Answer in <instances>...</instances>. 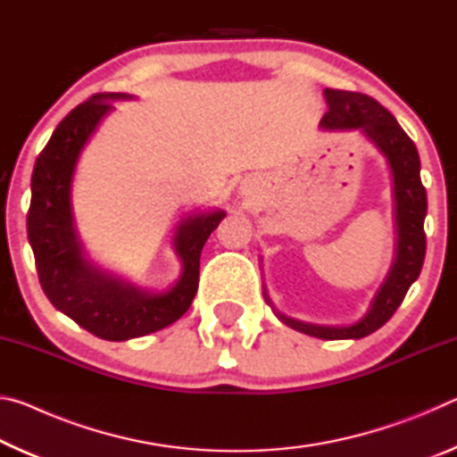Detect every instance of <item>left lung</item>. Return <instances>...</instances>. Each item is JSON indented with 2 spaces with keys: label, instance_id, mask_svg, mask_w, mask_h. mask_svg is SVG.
I'll use <instances>...</instances> for the list:
<instances>
[{
  "label": "left lung",
  "instance_id": "obj_1",
  "mask_svg": "<svg viewBox=\"0 0 457 457\" xmlns=\"http://www.w3.org/2000/svg\"><path fill=\"white\" fill-rule=\"evenodd\" d=\"M324 96L328 103V112L320 120L324 129H361L389 159L393 183H395V262H393L386 280L378 288L370 311L357 324H351V327H319V324H306L288 319L284 314H276L290 328L316 338H362L381 328L395 314L399 304L403 303L409 286L421 272L425 260L423 220L428 213V193H425L421 183V163L415 143L385 106L378 104L375 98L361 95V92L327 88Z\"/></svg>",
  "mask_w": 457,
  "mask_h": 457
}]
</instances>
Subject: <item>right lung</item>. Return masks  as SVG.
I'll use <instances>...</instances> for the list:
<instances>
[{"instance_id":"right-lung-1","label":"right lung","mask_w":457,"mask_h":457,"mask_svg":"<svg viewBox=\"0 0 457 457\" xmlns=\"http://www.w3.org/2000/svg\"><path fill=\"white\" fill-rule=\"evenodd\" d=\"M119 98L129 96L98 92L66 114L37 154L28 210V237L44 294L58 311L104 340L149 335L187 312L199 284L201 250L226 218L223 212L201 213L177 228L175 250L183 260V272L165 294L138 290L84 260L72 223L71 183L82 146Z\"/></svg>"}]
</instances>
